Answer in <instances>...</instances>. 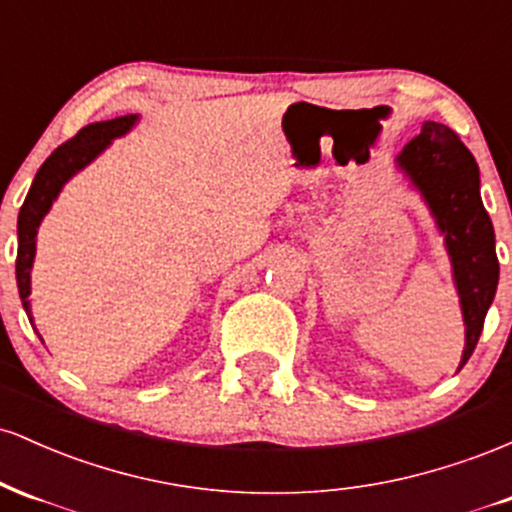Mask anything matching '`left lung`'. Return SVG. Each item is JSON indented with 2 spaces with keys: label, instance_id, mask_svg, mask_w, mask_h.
I'll use <instances>...</instances> for the list:
<instances>
[{
  "label": "left lung",
  "instance_id": "1",
  "mask_svg": "<svg viewBox=\"0 0 512 512\" xmlns=\"http://www.w3.org/2000/svg\"><path fill=\"white\" fill-rule=\"evenodd\" d=\"M397 166L424 197L445 238L464 317L462 368L477 349L498 286L496 236L481 204L479 166L460 137L440 122L421 127L397 156Z\"/></svg>",
  "mask_w": 512,
  "mask_h": 512
}]
</instances>
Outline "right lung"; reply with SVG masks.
<instances>
[{"label": "right lung", "mask_w": 512, "mask_h": 512, "mask_svg": "<svg viewBox=\"0 0 512 512\" xmlns=\"http://www.w3.org/2000/svg\"><path fill=\"white\" fill-rule=\"evenodd\" d=\"M137 120L139 115H122L115 117V120L86 125L84 129L76 132V137L64 142L62 146H57V149L48 156V161H45L38 173H35L31 190H28L26 195V202H23V207L19 211V252H16V284H19L23 310H26L31 325L33 315L28 296H31V267L35 257V236H38L40 221H43V216L50 211L52 202H55L57 195L62 192L64 182L79 173L81 168H86L101 151L108 149L113 139L127 134Z\"/></svg>", "instance_id": "1"}]
</instances>
